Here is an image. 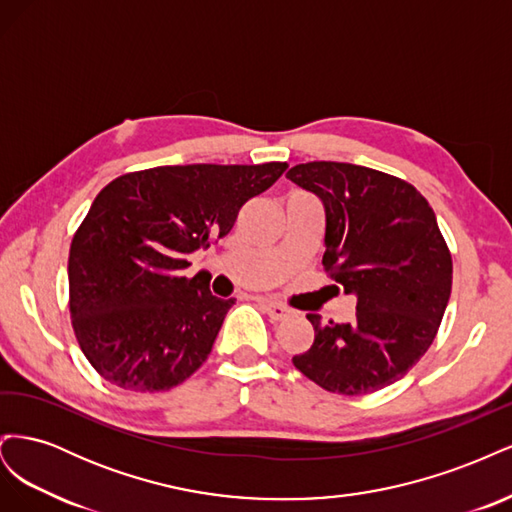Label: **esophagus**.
<instances>
[{
    "instance_id": "esophagus-1",
    "label": "esophagus",
    "mask_w": 512,
    "mask_h": 512,
    "mask_svg": "<svg viewBox=\"0 0 512 512\" xmlns=\"http://www.w3.org/2000/svg\"><path fill=\"white\" fill-rule=\"evenodd\" d=\"M262 307L267 309V314L273 318V320H288L294 316V312L290 307L282 305V303H275V301H262Z\"/></svg>"
}]
</instances>
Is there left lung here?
<instances>
[{
	"label": "left lung",
	"mask_w": 512,
	"mask_h": 512,
	"mask_svg": "<svg viewBox=\"0 0 512 512\" xmlns=\"http://www.w3.org/2000/svg\"><path fill=\"white\" fill-rule=\"evenodd\" d=\"M286 177L322 200V267L356 297L352 324L307 314L314 344L292 363L329 393H376L429 350L451 297L453 258L436 213L412 183L367 166L307 162Z\"/></svg>",
	"instance_id": "8db88e82"
}]
</instances>
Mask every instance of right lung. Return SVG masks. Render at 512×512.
I'll list each match as a JSON object with an SVG mask.
<instances>
[{"mask_svg": "<svg viewBox=\"0 0 512 512\" xmlns=\"http://www.w3.org/2000/svg\"><path fill=\"white\" fill-rule=\"evenodd\" d=\"M288 168L188 164L113 179L76 228L70 318L87 361L119 389L158 393L207 361L235 299H218L203 275L185 277L188 254L226 237L241 207Z\"/></svg>", "mask_w": 512, "mask_h": 512, "instance_id": "1", "label": "right lung"}]
</instances>
